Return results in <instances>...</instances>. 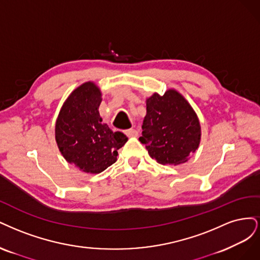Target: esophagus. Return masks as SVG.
<instances>
[{
    "label": "esophagus",
    "instance_id": "1",
    "mask_svg": "<svg viewBox=\"0 0 260 260\" xmlns=\"http://www.w3.org/2000/svg\"><path fill=\"white\" fill-rule=\"evenodd\" d=\"M124 133H125V135H126L127 137H136L138 135V132L136 129H134V128L126 129Z\"/></svg>",
    "mask_w": 260,
    "mask_h": 260
}]
</instances>
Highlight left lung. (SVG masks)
<instances>
[{"label":"left lung","mask_w":260,"mask_h":260,"mask_svg":"<svg viewBox=\"0 0 260 260\" xmlns=\"http://www.w3.org/2000/svg\"><path fill=\"white\" fill-rule=\"evenodd\" d=\"M141 128L140 142L149 155L163 165L185 163L200 144L198 116L187 100L174 89L147 99V115Z\"/></svg>","instance_id":"left-lung-1"}]
</instances>
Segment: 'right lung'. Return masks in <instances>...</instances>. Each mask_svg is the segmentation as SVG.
Returning a JSON list of instances; mask_svg holds the SVG:
<instances>
[{"label":"right lung","instance_id":"obj_1","mask_svg":"<svg viewBox=\"0 0 260 260\" xmlns=\"http://www.w3.org/2000/svg\"><path fill=\"white\" fill-rule=\"evenodd\" d=\"M99 88L91 82L72 91L56 122V141L63 157L85 173L98 174L116 161L127 137L112 132L98 111Z\"/></svg>","mask_w":260,"mask_h":260}]
</instances>
